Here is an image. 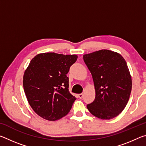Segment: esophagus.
<instances>
[{
    "mask_svg": "<svg viewBox=\"0 0 146 146\" xmlns=\"http://www.w3.org/2000/svg\"><path fill=\"white\" fill-rule=\"evenodd\" d=\"M78 97L79 98H83V94L82 93H81V94H78Z\"/></svg>",
    "mask_w": 146,
    "mask_h": 146,
    "instance_id": "obj_1",
    "label": "esophagus"
}]
</instances>
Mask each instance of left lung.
I'll return each instance as SVG.
<instances>
[{
    "label": "left lung",
    "instance_id": "1",
    "mask_svg": "<svg viewBox=\"0 0 146 146\" xmlns=\"http://www.w3.org/2000/svg\"><path fill=\"white\" fill-rule=\"evenodd\" d=\"M83 58L92 75L96 94L88 110L102 120L116 117L126 106L131 92V76L125 59L108 49L86 54Z\"/></svg>",
    "mask_w": 146,
    "mask_h": 146
}]
</instances>
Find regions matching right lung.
I'll return each mask as SVG.
<instances>
[{"instance_id":"obj_1","label":"right lung","mask_w":146,"mask_h":146,"mask_svg":"<svg viewBox=\"0 0 146 146\" xmlns=\"http://www.w3.org/2000/svg\"><path fill=\"white\" fill-rule=\"evenodd\" d=\"M76 55L40 53L24 71L23 87L28 103L44 119L55 121L70 112L76 98L69 91L67 74Z\"/></svg>"}]
</instances>
